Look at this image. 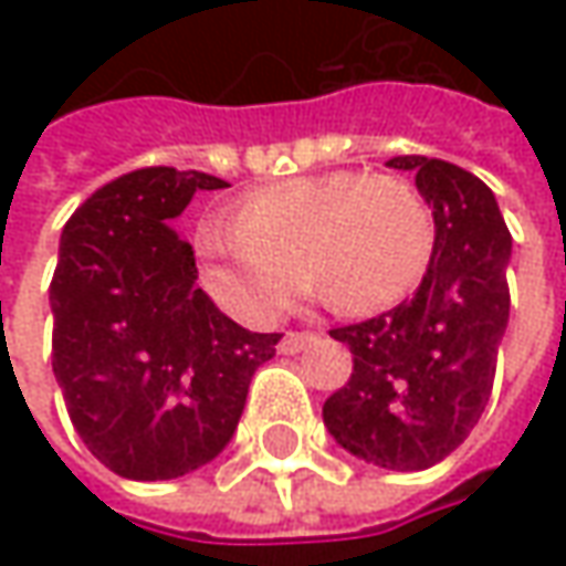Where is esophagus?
<instances>
[{
    "label": "esophagus",
    "mask_w": 566,
    "mask_h": 566,
    "mask_svg": "<svg viewBox=\"0 0 566 566\" xmlns=\"http://www.w3.org/2000/svg\"><path fill=\"white\" fill-rule=\"evenodd\" d=\"M317 334L315 331H286L283 334V339L276 343V349L283 353V356H295V353H302L312 339H315Z\"/></svg>",
    "instance_id": "esophagus-1"
}]
</instances>
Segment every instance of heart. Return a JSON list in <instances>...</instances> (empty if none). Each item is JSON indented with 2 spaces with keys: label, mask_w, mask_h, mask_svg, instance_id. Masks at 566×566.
I'll return each instance as SVG.
<instances>
[{
  "label": "heart",
  "mask_w": 566,
  "mask_h": 566,
  "mask_svg": "<svg viewBox=\"0 0 566 566\" xmlns=\"http://www.w3.org/2000/svg\"><path fill=\"white\" fill-rule=\"evenodd\" d=\"M431 245L434 220L422 191L402 176L359 169L251 188L227 227L198 235L207 293L258 327L290 312L308 273L339 312H380L412 293Z\"/></svg>",
  "instance_id": "b5f03b06"
}]
</instances>
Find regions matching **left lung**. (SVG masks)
I'll list each match as a JSON object with an SVG mask.
<instances>
[{
	"mask_svg": "<svg viewBox=\"0 0 566 566\" xmlns=\"http://www.w3.org/2000/svg\"><path fill=\"white\" fill-rule=\"evenodd\" d=\"M434 213V249L412 298L359 324L334 327L353 375L324 402V424L349 453L419 472L467 441L494 387L511 317V229L491 188L460 166L406 154Z\"/></svg>",
	"mask_w": 566,
	"mask_h": 566,
	"instance_id": "1",
	"label": "left lung"
}]
</instances>
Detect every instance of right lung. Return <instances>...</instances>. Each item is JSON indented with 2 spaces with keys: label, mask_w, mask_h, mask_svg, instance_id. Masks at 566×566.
I'll return each instance as SVG.
<instances>
[{
  "label": "right lung",
  "mask_w": 566,
  "mask_h": 566,
  "mask_svg": "<svg viewBox=\"0 0 566 566\" xmlns=\"http://www.w3.org/2000/svg\"><path fill=\"white\" fill-rule=\"evenodd\" d=\"M198 169L147 166L97 188L62 229L50 283L53 375L87 450L122 479L164 482L229 444L280 334H251L198 290L195 251L166 227Z\"/></svg>",
  "instance_id": "add662e5"
}]
</instances>
